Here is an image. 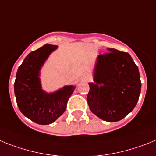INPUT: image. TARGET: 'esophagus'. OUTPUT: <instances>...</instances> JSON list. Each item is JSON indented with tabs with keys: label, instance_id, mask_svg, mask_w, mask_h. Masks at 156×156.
Segmentation results:
<instances>
[{
	"label": "esophagus",
	"instance_id": "obj_1",
	"mask_svg": "<svg viewBox=\"0 0 156 156\" xmlns=\"http://www.w3.org/2000/svg\"><path fill=\"white\" fill-rule=\"evenodd\" d=\"M89 79V75L88 74H86L85 75H84V78H83V80H85V81H88V80Z\"/></svg>",
	"mask_w": 156,
	"mask_h": 156
}]
</instances>
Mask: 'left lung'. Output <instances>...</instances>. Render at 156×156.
Returning a JSON list of instances; mask_svg holds the SVG:
<instances>
[{
    "label": "left lung",
    "instance_id": "left-lung-1",
    "mask_svg": "<svg viewBox=\"0 0 156 156\" xmlns=\"http://www.w3.org/2000/svg\"><path fill=\"white\" fill-rule=\"evenodd\" d=\"M98 55L94 82L89 83L91 112L107 122H118L130 113L141 89L140 73L130 55L115 48Z\"/></svg>",
    "mask_w": 156,
    "mask_h": 156
}]
</instances>
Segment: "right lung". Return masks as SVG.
Wrapping results in <instances>:
<instances>
[{"label":"right lung","instance_id":"obj_1","mask_svg":"<svg viewBox=\"0 0 156 156\" xmlns=\"http://www.w3.org/2000/svg\"><path fill=\"white\" fill-rule=\"evenodd\" d=\"M56 48V45L46 44L31 52L16 73L14 90L19 108L26 117L40 125L51 124L63 115L75 89L74 86H66L52 93L41 89L40 70Z\"/></svg>","mask_w":156,"mask_h":156}]
</instances>
